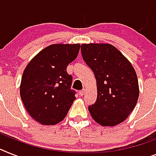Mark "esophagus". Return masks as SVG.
<instances>
[{
	"instance_id": "esophagus-1",
	"label": "esophagus",
	"mask_w": 156,
	"mask_h": 156,
	"mask_svg": "<svg viewBox=\"0 0 156 156\" xmlns=\"http://www.w3.org/2000/svg\"><path fill=\"white\" fill-rule=\"evenodd\" d=\"M85 94V90H81L80 92H79V95H80L81 97H82L83 96V95H84Z\"/></svg>"
}]
</instances>
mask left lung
Here are the masks:
<instances>
[{"label":"left lung","mask_w":156,"mask_h":156,"mask_svg":"<svg viewBox=\"0 0 156 156\" xmlns=\"http://www.w3.org/2000/svg\"><path fill=\"white\" fill-rule=\"evenodd\" d=\"M82 58L97 81L98 98L89 112L101 126L112 127L125 121L139 98L136 70L129 59L108 44H83Z\"/></svg>","instance_id":"obj_1"}]
</instances>
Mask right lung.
<instances>
[{
    "label": "right lung",
    "instance_id": "1",
    "mask_svg": "<svg viewBox=\"0 0 156 156\" xmlns=\"http://www.w3.org/2000/svg\"><path fill=\"white\" fill-rule=\"evenodd\" d=\"M79 49V44H51L31 58L23 70L20 98L28 114L41 125L61 122L76 99L66 67Z\"/></svg>",
    "mask_w": 156,
    "mask_h": 156
}]
</instances>
